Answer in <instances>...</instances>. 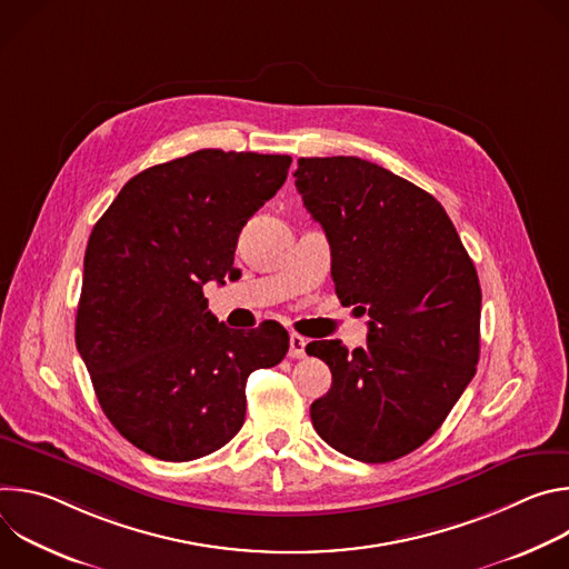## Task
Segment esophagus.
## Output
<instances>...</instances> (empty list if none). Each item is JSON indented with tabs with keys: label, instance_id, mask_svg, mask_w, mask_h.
I'll return each mask as SVG.
<instances>
[{
	"label": "esophagus",
	"instance_id": "34e87169",
	"mask_svg": "<svg viewBox=\"0 0 569 569\" xmlns=\"http://www.w3.org/2000/svg\"><path fill=\"white\" fill-rule=\"evenodd\" d=\"M306 347H308V340L297 336V333H292L290 336V351H288V356L295 358V360H303L306 358Z\"/></svg>",
	"mask_w": 569,
	"mask_h": 569
}]
</instances>
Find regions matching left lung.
<instances>
[{
  "mask_svg": "<svg viewBox=\"0 0 569 569\" xmlns=\"http://www.w3.org/2000/svg\"><path fill=\"white\" fill-rule=\"evenodd\" d=\"M297 191L323 227L342 303L369 315L367 347H306L333 373L310 405L338 452L393 461L446 421L479 360L481 288L446 209L417 184L360 157H301Z\"/></svg>",
  "mask_w": 569,
  "mask_h": 569,
  "instance_id": "obj_1",
  "label": "left lung"
}]
</instances>
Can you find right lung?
<instances>
[{"instance_id":"obj_1","label":"right lung","mask_w":569,"mask_h":569,"mask_svg":"<svg viewBox=\"0 0 569 569\" xmlns=\"http://www.w3.org/2000/svg\"><path fill=\"white\" fill-rule=\"evenodd\" d=\"M290 161L196 150L128 180L90 233L76 347L110 423L150 457L222 448L246 421L248 376L288 353L281 323L227 329L202 286L238 272V233L283 187Z\"/></svg>"}]
</instances>
